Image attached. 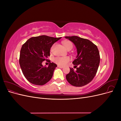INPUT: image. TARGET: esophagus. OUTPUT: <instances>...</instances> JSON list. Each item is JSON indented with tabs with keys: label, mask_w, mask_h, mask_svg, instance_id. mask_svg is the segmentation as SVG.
Returning <instances> with one entry per match:
<instances>
[{
	"label": "esophagus",
	"mask_w": 121,
	"mask_h": 121,
	"mask_svg": "<svg viewBox=\"0 0 121 121\" xmlns=\"http://www.w3.org/2000/svg\"><path fill=\"white\" fill-rule=\"evenodd\" d=\"M57 67H58V68H61V69H62V68H64V67H63V66H61V65H57Z\"/></svg>",
	"instance_id": "obj_1"
}]
</instances>
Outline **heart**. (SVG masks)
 <instances>
[{
    "label": "heart",
    "mask_w": 121,
    "mask_h": 121,
    "mask_svg": "<svg viewBox=\"0 0 121 121\" xmlns=\"http://www.w3.org/2000/svg\"><path fill=\"white\" fill-rule=\"evenodd\" d=\"M63 44L65 48L67 50L69 49H72L73 48V44L70 41H64ZM53 46L51 48V50L52 49ZM69 58L68 56L65 57H56L53 59V61L54 63H56L58 65H66L69 61Z\"/></svg>",
    "instance_id": "1"
}]
</instances>
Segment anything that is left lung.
I'll return each mask as SVG.
<instances>
[{
  "mask_svg": "<svg viewBox=\"0 0 121 121\" xmlns=\"http://www.w3.org/2000/svg\"><path fill=\"white\" fill-rule=\"evenodd\" d=\"M74 44L77 50L76 59L73 61L76 70L70 68L66 75L72 85L82 87L90 83L95 76L100 63V55L96 45L90 40L78 36H65Z\"/></svg>",
  "mask_w": 121,
  "mask_h": 121,
  "instance_id": "1",
  "label": "left lung"
}]
</instances>
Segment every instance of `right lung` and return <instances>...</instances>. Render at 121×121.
<instances>
[{
  "label": "right lung",
  "mask_w": 121,
  "mask_h": 121,
  "mask_svg": "<svg viewBox=\"0 0 121 121\" xmlns=\"http://www.w3.org/2000/svg\"><path fill=\"white\" fill-rule=\"evenodd\" d=\"M61 38L41 35L30 38L22 46L19 63L23 75L29 82L43 85L52 79L57 65L50 63L47 58L50 56L52 45ZM45 60L50 63L48 67L42 65Z\"/></svg>",
  "instance_id": "obj_1"
}]
</instances>
